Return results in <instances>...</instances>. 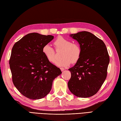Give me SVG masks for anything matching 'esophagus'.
Segmentation results:
<instances>
[{
	"label": "esophagus",
	"mask_w": 121,
	"mask_h": 121,
	"mask_svg": "<svg viewBox=\"0 0 121 121\" xmlns=\"http://www.w3.org/2000/svg\"><path fill=\"white\" fill-rule=\"evenodd\" d=\"M60 69H61V71H62H62H64V70H65V69H64V68H63V67H61Z\"/></svg>",
	"instance_id": "34e87169"
}]
</instances>
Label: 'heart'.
<instances>
[{
	"instance_id": "heart-1",
	"label": "heart",
	"mask_w": 121,
	"mask_h": 121,
	"mask_svg": "<svg viewBox=\"0 0 121 121\" xmlns=\"http://www.w3.org/2000/svg\"><path fill=\"white\" fill-rule=\"evenodd\" d=\"M54 44L56 49H62L61 57L62 58L56 62L59 67H66L72 63L78 61L81 54V49L79 44L72 43L71 40L59 36L56 39ZM42 52L50 62L54 63L56 60L55 52L49 44H46L42 48Z\"/></svg>"
}]
</instances>
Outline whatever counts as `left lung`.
I'll return each mask as SVG.
<instances>
[{
    "label": "left lung",
    "instance_id": "left-lung-1",
    "mask_svg": "<svg viewBox=\"0 0 121 121\" xmlns=\"http://www.w3.org/2000/svg\"><path fill=\"white\" fill-rule=\"evenodd\" d=\"M69 36L79 44L81 54L71 73L69 91L79 97H91L99 91L107 75L109 56L104 42L91 32H79Z\"/></svg>",
    "mask_w": 121,
    "mask_h": 121
}]
</instances>
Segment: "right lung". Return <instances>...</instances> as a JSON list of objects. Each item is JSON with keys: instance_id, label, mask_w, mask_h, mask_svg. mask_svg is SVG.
<instances>
[{"instance_id": "add662e5", "label": "right lung", "mask_w": 121, "mask_h": 121, "mask_svg": "<svg viewBox=\"0 0 121 121\" xmlns=\"http://www.w3.org/2000/svg\"><path fill=\"white\" fill-rule=\"evenodd\" d=\"M54 36L29 33L15 43L9 60L14 85L24 96L31 99L46 96L52 82L61 74L42 52V48Z\"/></svg>"}]
</instances>
